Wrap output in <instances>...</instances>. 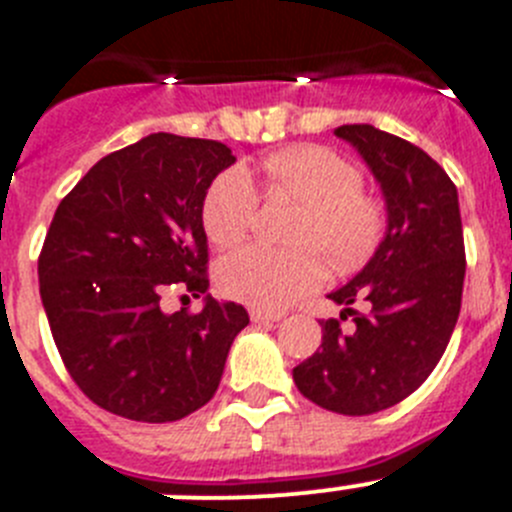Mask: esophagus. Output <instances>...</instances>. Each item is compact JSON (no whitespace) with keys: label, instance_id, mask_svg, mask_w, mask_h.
<instances>
[{"label":"esophagus","instance_id":"1","mask_svg":"<svg viewBox=\"0 0 512 512\" xmlns=\"http://www.w3.org/2000/svg\"><path fill=\"white\" fill-rule=\"evenodd\" d=\"M251 322H279L281 314H274V312H261V309H251Z\"/></svg>","mask_w":512,"mask_h":512}]
</instances>
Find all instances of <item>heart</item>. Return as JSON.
<instances>
[{
  "label": "heart",
  "mask_w": 512,
  "mask_h": 512,
  "mask_svg": "<svg viewBox=\"0 0 512 512\" xmlns=\"http://www.w3.org/2000/svg\"><path fill=\"white\" fill-rule=\"evenodd\" d=\"M259 170L269 195L304 205L294 241L320 248L335 269H355L375 251L383 210L363 195V175L353 162L325 147H292L261 159ZM200 218L213 246L241 243L256 220V192L246 172H220L205 190ZM322 274V261L307 248L248 246L220 261L218 284L231 299L279 312L317 287Z\"/></svg>",
  "instance_id": "obj_1"
}]
</instances>
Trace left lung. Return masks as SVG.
<instances>
[{
    "label": "left lung",
    "mask_w": 512,
    "mask_h": 512,
    "mask_svg": "<svg viewBox=\"0 0 512 512\" xmlns=\"http://www.w3.org/2000/svg\"><path fill=\"white\" fill-rule=\"evenodd\" d=\"M368 164L386 200V236L368 264L327 297L365 298L345 332L322 322L320 350L294 368L299 393L327 411L368 416L396 406L429 378L457 325L464 284V238L457 187L424 149L370 124L337 126Z\"/></svg>",
    "instance_id": "1"
}]
</instances>
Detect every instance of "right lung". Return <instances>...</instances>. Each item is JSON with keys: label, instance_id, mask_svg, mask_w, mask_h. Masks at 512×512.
Wrapping results in <instances>:
<instances>
[{"label": "right lung", "instance_id": "right-lung-1", "mask_svg": "<svg viewBox=\"0 0 512 512\" xmlns=\"http://www.w3.org/2000/svg\"><path fill=\"white\" fill-rule=\"evenodd\" d=\"M233 162L225 144L159 131L98 159L55 210L37 261L42 307L70 378L101 409L164 424L218 391L248 312L208 294L200 208ZM172 283L204 309L162 313Z\"/></svg>", "mask_w": 512, "mask_h": 512}]
</instances>
